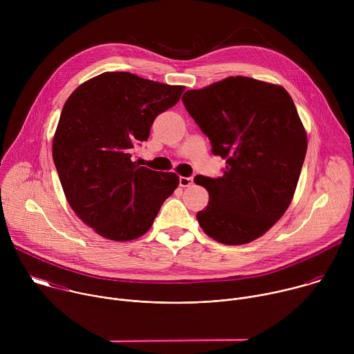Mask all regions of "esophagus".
<instances>
[{
	"instance_id": "esophagus-1",
	"label": "esophagus",
	"mask_w": 354,
	"mask_h": 354,
	"mask_svg": "<svg viewBox=\"0 0 354 354\" xmlns=\"http://www.w3.org/2000/svg\"><path fill=\"white\" fill-rule=\"evenodd\" d=\"M179 185H180V187H187V186L193 185V176H189V178L180 176L179 178Z\"/></svg>"
}]
</instances>
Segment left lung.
Segmentation results:
<instances>
[{"label": "left lung", "mask_w": 354, "mask_h": 354, "mask_svg": "<svg viewBox=\"0 0 354 354\" xmlns=\"http://www.w3.org/2000/svg\"><path fill=\"white\" fill-rule=\"evenodd\" d=\"M183 105L225 160L224 175H197L209 205L197 221L210 238L243 245L268 232L288 209L307 153V131L288 92L249 77L186 91Z\"/></svg>", "instance_id": "8db88e82"}]
</instances>
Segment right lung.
Returning a JSON list of instances; mask_svg holds the SVG:
<instances>
[{
    "label": "right lung",
    "mask_w": 354,
    "mask_h": 354,
    "mask_svg": "<svg viewBox=\"0 0 354 354\" xmlns=\"http://www.w3.org/2000/svg\"><path fill=\"white\" fill-rule=\"evenodd\" d=\"M183 91L130 73H104L64 104L53 161L68 205L100 236L126 242L144 235L178 187L176 174L138 167L131 153Z\"/></svg>",
    "instance_id": "right-lung-1"
}]
</instances>
